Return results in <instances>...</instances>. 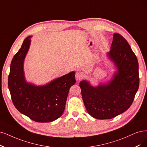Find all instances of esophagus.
<instances>
[{"label": "esophagus", "mask_w": 147, "mask_h": 147, "mask_svg": "<svg viewBox=\"0 0 147 147\" xmlns=\"http://www.w3.org/2000/svg\"><path fill=\"white\" fill-rule=\"evenodd\" d=\"M75 78H76V80L77 81L80 80L82 78V74H81L80 72H76V73Z\"/></svg>", "instance_id": "34e87169"}]
</instances>
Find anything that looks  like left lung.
I'll return each instance as SVG.
<instances>
[{"label":"left lung","instance_id":"left-lung-1","mask_svg":"<svg viewBox=\"0 0 147 147\" xmlns=\"http://www.w3.org/2000/svg\"><path fill=\"white\" fill-rule=\"evenodd\" d=\"M107 56L117 69L112 79L96 86L86 80L79 84L86 111L97 119H110L127 111L139 85L138 59L120 34H113L110 51Z\"/></svg>","mask_w":147,"mask_h":147}]
</instances>
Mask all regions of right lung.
Listing matches in <instances>:
<instances>
[{
    "instance_id": "right-lung-1",
    "label": "right lung",
    "mask_w": 147,
    "mask_h": 147,
    "mask_svg": "<svg viewBox=\"0 0 147 147\" xmlns=\"http://www.w3.org/2000/svg\"><path fill=\"white\" fill-rule=\"evenodd\" d=\"M31 36L24 40L10 65L8 84L13 103L20 113L37 122H50L61 117L71 86L76 83L71 71L44 85L26 82L24 63L31 44Z\"/></svg>"
}]
</instances>
